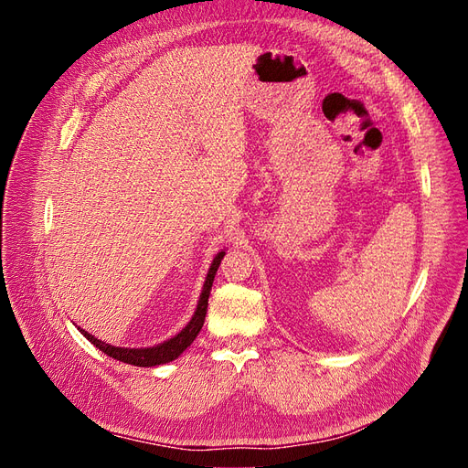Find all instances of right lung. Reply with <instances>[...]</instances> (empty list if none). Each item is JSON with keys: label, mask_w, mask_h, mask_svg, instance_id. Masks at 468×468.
Segmentation results:
<instances>
[{"label": "right lung", "mask_w": 468, "mask_h": 468, "mask_svg": "<svg viewBox=\"0 0 468 468\" xmlns=\"http://www.w3.org/2000/svg\"><path fill=\"white\" fill-rule=\"evenodd\" d=\"M222 258H224V251H218L215 260H212L210 269L207 273V279H205L203 291H201V296H199V303H197L195 314L189 320V324L179 334H176L174 337L165 339L164 344H158L154 347H117V346L101 342V339H97L95 335H91L86 330H81V328H78V330L83 335H86L95 347H99L103 353H107L109 357L122 361V363H129V365H134V367H155V365H164V363L174 361L193 344V339L203 328L205 316H207V306H208V296H210V287H212V281H215V275L218 271V265H220Z\"/></svg>", "instance_id": "1"}]
</instances>
